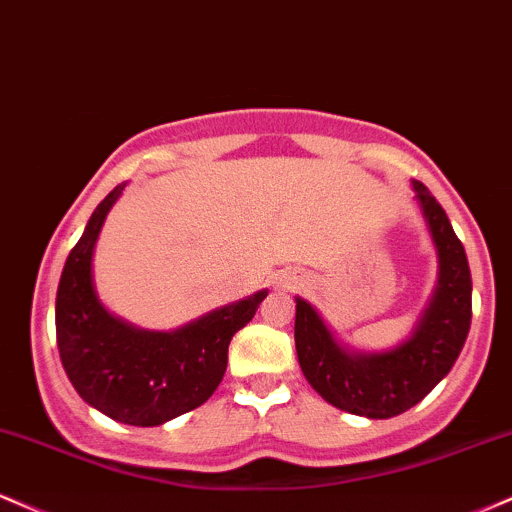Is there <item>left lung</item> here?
Wrapping results in <instances>:
<instances>
[{
    "label": "left lung",
    "instance_id": "8db88e82",
    "mask_svg": "<svg viewBox=\"0 0 512 512\" xmlns=\"http://www.w3.org/2000/svg\"><path fill=\"white\" fill-rule=\"evenodd\" d=\"M438 256L434 297L405 342L386 352H354L306 299L297 297L294 345L311 388L338 410L390 419L424 400L448 376L472 323V275L465 246L446 210L422 182H412Z\"/></svg>",
    "mask_w": 512,
    "mask_h": 512
}]
</instances>
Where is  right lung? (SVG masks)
<instances>
[{"label": "right lung", "instance_id": "obj_1", "mask_svg": "<svg viewBox=\"0 0 512 512\" xmlns=\"http://www.w3.org/2000/svg\"><path fill=\"white\" fill-rule=\"evenodd\" d=\"M126 184L100 201L66 258L54 323L62 366L90 407L131 426H160L203 405L220 386L232 335L256 314L268 290L239 299L186 326L141 330L102 306L93 285V251L107 213Z\"/></svg>", "mask_w": 512, "mask_h": 512}]
</instances>
